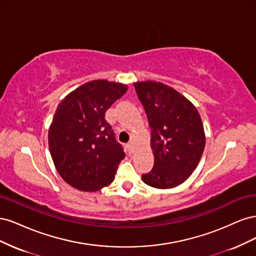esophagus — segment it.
I'll use <instances>...</instances> for the list:
<instances>
[{
    "label": "esophagus",
    "instance_id": "1",
    "mask_svg": "<svg viewBox=\"0 0 256 256\" xmlns=\"http://www.w3.org/2000/svg\"><path fill=\"white\" fill-rule=\"evenodd\" d=\"M126 148L129 152H134V143L132 142H129L127 145H126Z\"/></svg>",
    "mask_w": 256,
    "mask_h": 256
}]
</instances>
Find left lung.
Here are the masks:
<instances>
[{
    "label": "left lung",
    "mask_w": 256,
    "mask_h": 256,
    "mask_svg": "<svg viewBox=\"0 0 256 256\" xmlns=\"http://www.w3.org/2000/svg\"><path fill=\"white\" fill-rule=\"evenodd\" d=\"M134 85L148 120L154 157L152 168L142 180L154 188H174L188 180L202 157V120L196 106L168 85L154 81Z\"/></svg>",
    "instance_id": "8db88e82"
}]
</instances>
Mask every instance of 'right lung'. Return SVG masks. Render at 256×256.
<instances>
[{"mask_svg": "<svg viewBox=\"0 0 256 256\" xmlns=\"http://www.w3.org/2000/svg\"><path fill=\"white\" fill-rule=\"evenodd\" d=\"M126 90L127 85L94 80L58 104L49 128V148L58 174L72 187L96 191L114 180L125 152L104 115Z\"/></svg>", "mask_w": 256, "mask_h": 256, "instance_id": "right-lung-1", "label": "right lung"}]
</instances>
